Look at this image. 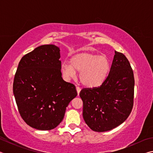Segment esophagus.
<instances>
[{
    "instance_id": "obj_1",
    "label": "esophagus",
    "mask_w": 153,
    "mask_h": 153,
    "mask_svg": "<svg viewBox=\"0 0 153 153\" xmlns=\"http://www.w3.org/2000/svg\"><path fill=\"white\" fill-rule=\"evenodd\" d=\"M76 90H77V94L79 95L80 91H81V88L79 86H76Z\"/></svg>"
}]
</instances>
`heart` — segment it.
I'll return each instance as SVG.
<instances>
[{
    "mask_svg": "<svg viewBox=\"0 0 153 153\" xmlns=\"http://www.w3.org/2000/svg\"><path fill=\"white\" fill-rule=\"evenodd\" d=\"M69 63H63L61 71L67 78H72L79 71V81L88 88L98 87L107 79L111 71V63L106 56L81 53L72 56Z\"/></svg>",
    "mask_w": 153,
    "mask_h": 153,
    "instance_id": "b5f03b06",
    "label": "heart"
}]
</instances>
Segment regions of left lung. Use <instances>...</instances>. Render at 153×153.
<instances>
[{"mask_svg":"<svg viewBox=\"0 0 153 153\" xmlns=\"http://www.w3.org/2000/svg\"><path fill=\"white\" fill-rule=\"evenodd\" d=\"M110 73L101 86L83 88V117L94 131L103 132L126 120L134 105V77L128 59L115 51Z\"/></svg>","mask_w":153,"mask_h":153,"instance_id":"8db88e82","label":"left lung"}]
</instances>
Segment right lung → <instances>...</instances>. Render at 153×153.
<instances>
[{"label":"right lung","mask_w":153,"mask_h":153,"mask_svg":"<svg viewBox=\"0 0 153 153\" xmlns=\"http://www.w3.org/2000/svg\"><path fill=\"white\" fill-rule=\"evenodd\" d=\"M60 49L42 45L19 61L15 75L13 94L21 117L39 130L55 128L63 120L66 107L77 93L62 78Z\"/></svg>","instance_id":"obj_1"}]
</instances>
